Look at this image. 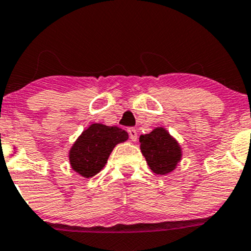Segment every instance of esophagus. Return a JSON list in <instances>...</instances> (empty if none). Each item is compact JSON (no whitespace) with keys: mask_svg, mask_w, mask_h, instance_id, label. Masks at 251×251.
<instances>
[{"mask_svg":"<svg viewBox=\"0 0 251 251\" xmlns=\"http://www.w3.org/2000/svg\"><path fill=\"white\" fill-rule=\"evenodd\" d=\"M128 134H129V138H130L131 140L136 141V139H138V131H136L135 128H129Z\"/></svg>","mask_w":251,"mask_h":251,"instance_id":"esophagus-1","label":"esophagus"}]
</instances>
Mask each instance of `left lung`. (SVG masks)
Masks as SVG:
<instances>
[{"instance_id":"obj_1","label":"left lung","mask_w":251,"mask_h":251,"mask_svg":"<svg viewBox=\"0 0 251 251\" xmlns=\"http://www.w3.org/2000/svg\"><path fill=\"white\" fill-rule=\"evenodd\" d=\"M139 141L147 164L156 174L173 172L180 162L181 149L165 129L156 128L150 134L140 135Z\"/></svg>"}]
</instances>
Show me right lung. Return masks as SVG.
Masks as SVG:
<instances>
[{"instance_id":"obj_1","label":"right lung","mask_w":251,"mask_h":251,"mask_svg":"<svg viewBox=\"0 0 251 251\" xmlns=\"http://www.w3.org/2000/svg\"><path fill=\"white\" fill-rule=\"evenodd\" d=\"M128 139V133L118 126L94 123L82 133L70 150L72 169L84 177H92L100 172L113 147Z\"/></svg>"}]
</instances>
